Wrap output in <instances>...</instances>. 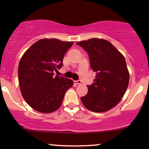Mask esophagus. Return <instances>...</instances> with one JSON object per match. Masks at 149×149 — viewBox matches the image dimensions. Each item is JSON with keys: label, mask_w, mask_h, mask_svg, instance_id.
I'll return each mask as SVG.
<instances>
[{"label": "esophagus", "mask_w": 149, "mask_h": 149, "mask_svg": "<svg viewBox=\"0 0 149 149\" xmlns=\"http://www.w3.org/2000/svg\"><path fill=\"white\" fill-rule=\"evenodd\" d=\"M74 83L76 84H81V80H77V81H74Z\"/></svg>", "instance_id": "1"}]
</instances>
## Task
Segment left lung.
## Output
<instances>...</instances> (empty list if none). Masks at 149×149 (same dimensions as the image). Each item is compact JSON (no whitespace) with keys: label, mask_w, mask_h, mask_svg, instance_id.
<instances>
[{"label":"left lung","mask_w":149,"mask_h":149,"mask_svg":"<svg viewBox=\"0 0 149 149\" xmlns=\"http://www.w3.org/2000/svg\"><path fill=\"white\" fill-rule=\"evenodd\" d=\"M86 51L90 65L96 72L94 82L81 97L84 106L95 113L111 110L121 101L129 84L130 74L125 57L109 41L90 38L77 43Z\"/></svg>","instance_id":"8db88e82"}]
</instances>
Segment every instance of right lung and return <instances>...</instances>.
<instances>
[{
  "mask_svg": "<svg viewBox=\"0 0 149 149\" xmlns=\"http://www.w3.org/2000/svg\"><path fill=\"white\" fill-rule=\"evenodd\" d=\"M73 43L43 38L34 43L22 57L18 67L21 93L35 111L43 113L57 111L67 90L73 86L72 79L54 76Z\"/></svg>",
  "mask_w": 149,
  "mask_h": 149,
  "instance_id": "1",
  "label": "right lung"
}]
</instances>
